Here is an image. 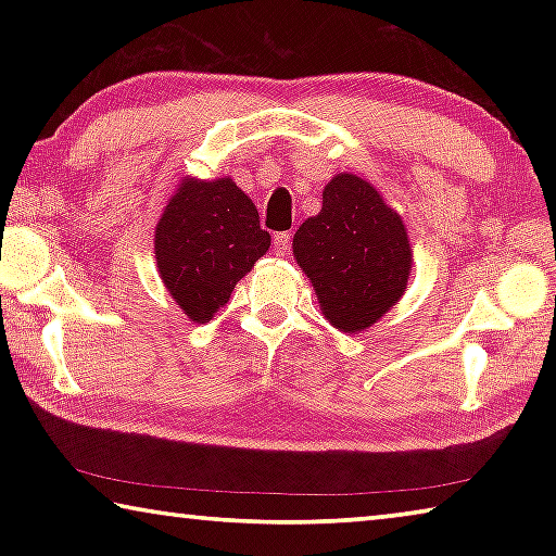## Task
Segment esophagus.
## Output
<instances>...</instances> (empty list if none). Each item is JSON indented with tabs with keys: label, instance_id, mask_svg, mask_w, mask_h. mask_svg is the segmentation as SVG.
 I'll list each match as a JSON object with an SVG mask.
<instances>
[{
	"label": "esophagus",
	"instance_id": "esophagus-1",
	"mask_svg": "<svg viewBox=\"0 0 556 556\" xmlns=\"http://www.w3.org/2000/svg\"><path fill=\"white\" fill-rule=\"evenodd\" d=\"M275 252L279 257H287L291 252V235L289 232H277L275 235Z\"/></svg>",
	"mask_w": 556,
	"mask_h": 556
}]
</instances>
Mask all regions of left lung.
Returning a JSON list of instances; mask_svg holds the SVG:
<instances>
[{
	"mask_svg": "<svg viewBox=\"0 0 556 556\" xmlns=\"http://www.w3.org/2000/svg\"><path fill=\"white\" fill-rule=\"evenodd\" d=\"M296 265L312 279L326 321L361 333L397 304L412 275V244L402 215L370 181L336 174L324 205L291 240Z\"/></svg>",
	"mask_w": 556,
	"mask_h": 556,
	"instance_id": "8db88e82",
	"label": "left lung"
}]
</instances>
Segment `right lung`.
<instances>
[{"label": "right lung", "mask_w": 556, "mask_h": 556, "mask_svg": "<svg viewBox=\"0 0 556 556\" xmlns=\"http://www.w3.org/2000/svg\"><path fill=\"white\" fill-rule=\"evenodd\" d=\"M269 244L255 203L230 176H184L154 230L159 277L193 324H208L228 304Z\"/></svg>", "instance_id": "1"}]
</instances>
